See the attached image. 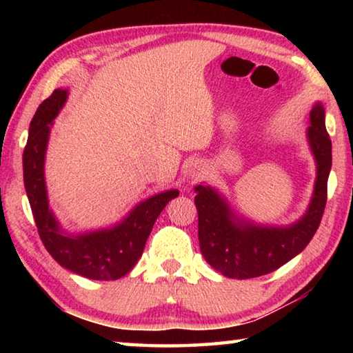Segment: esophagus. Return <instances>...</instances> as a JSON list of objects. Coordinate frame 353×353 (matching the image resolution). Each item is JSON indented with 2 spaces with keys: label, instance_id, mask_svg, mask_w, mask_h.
Returning a JSON list of instances; mask_svg holds the SVG:
<instances>
[{
  "label": "esophagus",
  "instance_id": "34e87169",
  "mask_svg": "<svg viewBox=\"0 0 353 353\" xmlns=\"http://www.w3.org/2000/svg\"><path fill=\"white\" fill-rule=\"evenodd\" d=\"M193 176H199V174H198V172H193Z\"/></svg>",
  "mask_w": 353,
  "mask_h": 353
}]
</instances>
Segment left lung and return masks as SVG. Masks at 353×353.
<instances>
[{"mask_svg": "<svg viewBox=\"0 0 353 353\" xmlns=\"http://www.w3.org/2000/svg\"><path fill=\"white\" fill-rule=\"evenodd\" d=\"M316 160V182L303 216L286 227L259 225L238 218L216 190L194 188L201 252L208 265L230 279H254L279 270L301 254L321 224L332 168V140L325 129V110L316 103L307 129Z\"/></svg>", "mask_w": 353, "mask_h": 353, "instance_id": "left-lung-1", "label": "left lung"}]
</instances>
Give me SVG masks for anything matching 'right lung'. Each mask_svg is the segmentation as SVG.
I'll return each instance as SVG.
<instances>
[{
	"instance_id": "obj_1",
	"label": "right lung",
	"mask_w": 353,
	"mask_h": 353,
	"mask_svg": "<svg viewBox=\"0 0 353 353\" xmlns=\"http://www.w3.org/2000/svg\"><path fill=\"white\" fill-rule=\"evenodd\" d=\"M68 98L57 90L39 105L29 124L23 152V179L40 240L59 265L92 280H117L126 276L143 254L152 225L165 205L179 196L177 190L159 193L135 205L121 223L109 229L67 234L51 212L45 183V155L52 121Z\"/></svg>"
}]
</instances>
